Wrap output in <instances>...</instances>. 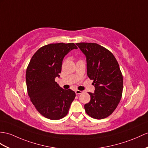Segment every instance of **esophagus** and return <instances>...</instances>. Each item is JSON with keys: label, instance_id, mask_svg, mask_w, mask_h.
I'll use <instances>...</instances> for the list:
<instances>
[{"label": "esophagus", "instance_id": "obj_1", "mask_svg": "<svg viewBox=\"0 0 148 148\" xmlns=\"http://www.w3.org/2000/svg\"><path fill=\"white\" fill-rule=\"evenodd\" d=\"M83 92H84L81 91V90H77L75 91V93H76L77 95H80V94H81V93H82Z\"/></svg>", "mask_w": 148, "mask_h": 148}]
</instances>
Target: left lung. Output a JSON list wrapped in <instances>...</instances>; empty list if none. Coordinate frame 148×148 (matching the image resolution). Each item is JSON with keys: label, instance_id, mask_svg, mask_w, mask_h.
I'll return each instance as SVG.
<instances>
[{"label": "left lung", "instance_id": "obj_1", "mask_svg": "<svg viewBox=\"0 0 148 148\" xmlns=\"http://www.w3.org/2000/svg\"><path fill=\"white\" fill-rule=\"evenodd\" d=\"M86 56L87 75L93 80L94 93L89 92L90 101L85 104L86 113L103 119L116 110L121 99L123 77L116 58L109 50L97 43L76 44Z\"/></svg>", "mask_w": 148, "mask_h": 148}]
</instances>
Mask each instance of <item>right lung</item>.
Segmentation results:
<instances>
[{"label":"right lung","mask_w":148,"mask_h":148,"mask_svg":"<svg viewBox=\"0 0 148 148\" xmlns=\"http://www.w3.org/2000/svg\"><path fill=\"white\" fill-rule=\"evenodd\" d=\"M78 48L74 43H53L42 46L32 56L26 74L28 95L42 116L51 120L65 117L76 94L55 82L60 77L63 58Z\"/></svg>","instance_id":"obj_1"}]
</instances>
